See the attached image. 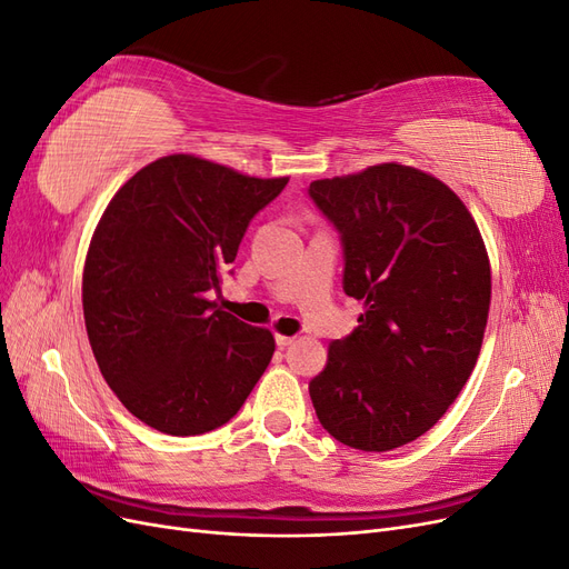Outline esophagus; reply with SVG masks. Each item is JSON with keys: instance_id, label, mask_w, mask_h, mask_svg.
<instances>
[{"instance_id": "34e87169", "label": "esophagus", "mask_w": 569, "mask_h": 569, "mask_svg": "<svg viewBox=\"0 0 569 569\" xmlns=\"http://www.w3.org/2000/svg\"><path fill=\"white\" fill-rule=\"evenodd\" d=\"M295 339H297V337H287V335H278V337H274V343H278V347H280V349H287V347H289V343H291V341H295Z\"/></svg>"}]
</instances>
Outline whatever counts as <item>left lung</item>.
<instances>
[{
  "mask_svg": "<svg viewBox=\"0 0 569 569\" xmlns=\"http://www.w3.org/2000/svg\"><path fill=\"white\" fill-rule=\"evenodd\" d=\"M308 197L339 232L343 291L366 303L308 385L316 416L351 449H399L472 375L491 301L485 242L451 189L410 166L316 180Z\"/></svg>",
  "mask_w": 569,
  "mask_h": 569,
  "instance_id": "8db88e82",
  "label": "left lung"
}]
</instances>
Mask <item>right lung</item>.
<instances>
[{
  "label": "right lung",
  "mask_w": 569,
  "mask_h": 569,
  "mask_svg": "<svg viewBox=\"0 0 569 569\" xmlns=\"http://www.w3.org/2000/svg\"><path fill=\"white\" fill-rule=\"evenodd\" d=\"M287 182L173 153L137 170L107 206L82 272L84 327L107 385L144 425L211 432L261 380L272 335L209 297Z\"/></svg>",
  "instance_id": "obj_1"
}]
</instances>
